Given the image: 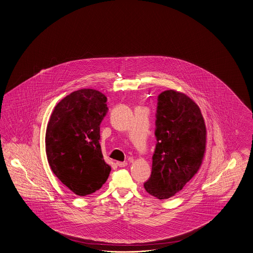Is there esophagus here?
<instances>
[{"instance_id": "1", "label": "esophagus", "mask_w": 253, "mask_h": 253, "mask_svg": "<svg viewBox=\"0 0 253 253\" xmlns=\"http://www.w3.org/2000/svg\"><path fill=\"white\" fill-rule=\"evenodd\" d=\"M128 163L127 162H117V166L120 167H127Z\"/></svg>"}]
</instances>
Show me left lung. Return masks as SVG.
I'll use <instances>...</instances> for the list:
<instances>
[{"instance_id":"8db88e82","label":"left lung","mask_w":253,"mask_h":253,"mask_svg":"<svg viewBox=\"0 0 253 253\" xmlns=\"http://www.w3.org/2000/svg\"><path fill=\"white\" fill-rule=\"evenodd\" d=\"M157 100V142L151 176L143 185L153 197L167 199L182 190L201 167L207 129L199 107L184 93L166 90Z\"/></svg>"}]
</instances>
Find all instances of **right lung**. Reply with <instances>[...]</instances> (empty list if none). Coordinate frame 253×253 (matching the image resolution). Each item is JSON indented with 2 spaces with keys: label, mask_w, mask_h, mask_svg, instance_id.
<instances>
[{
  "label": "right lung",
  "mask_w": 253,
  "mask_h": 253,
  "mask_svg": "<svg viewBox=\"0 0 253 253\" xmlns=\"http://www.w3.org/2000/svg\"><path fill=\"white\" fill-rule=\"evenodd\" d=\"M106 102L98 90H77L58 102L47 124L50 167L62 184L81 197L99 190L111 172L99 144V126L109 110Z\"/></svg>",
  "instance_id": "obj_1"
}]
</instances>
